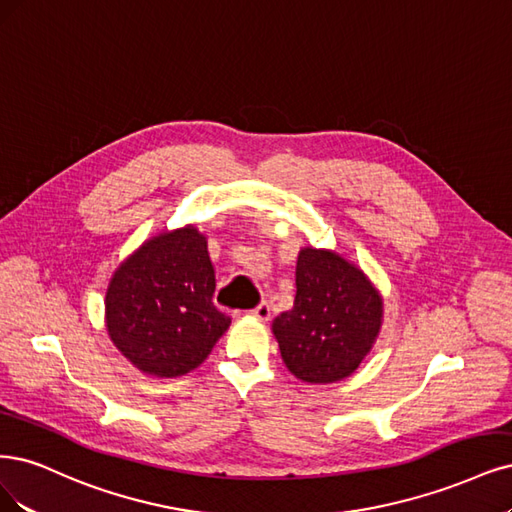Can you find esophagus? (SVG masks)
Returning a JSON list of instances; mask_svg holds the SVG:
<instances>
[{"label":"esophagus","instance_id":"1","mask_svg":"<svg viewBox=\"0 0 512 512\" xmlns=\"http://www.w3.org/2000/svg\"><path fill=\"white\" fill-rule=\"evenodd\" d=\"M252 317H256V320H260V322H269L271 320V307H269V303H258L252 311H248Z\"/></svg>","mask_w":512,"mask_h":512}]
</instances>
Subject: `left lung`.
I'll list each match as a JSON object with an SVG mask.
<instances>
[{
  "label": "left lung",
  "mask_w": 512,
  "mask_h": 512,
  "mask_svg": "<svg viewBox=\"0 0 512 512\" xmlns=\"http://www.w3.org/2000/svg\"><path fill=\"white\" fill-rule=\"evenodd\" d=\"M381 326L383 296L358 264L311 245L298 252L294 307L271 326L296 379L337 383L354 375Z\"/></svg>",
  "instance_id": "8db88e82"
}]
</instances>
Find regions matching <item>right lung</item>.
I'll use <instances>...</instances> for the list:
<instances>
[{
	"mask_svg": "<svg viewBox=\"0 0 512 512\" xmlns=\"http://www.w3.org/2000/svg\"><path fill=\"white\" fill-rule=\"evenodd\" d=\"M216 271L195 224L146 239L105 292V330L146 375L173 379L205 362L231 317L211 303Z\"/></svg>",
	"mask_w": 512,
	"mask_h": 512,
	"instance_id": "right-lung-1",
	"label": "right lung"
}]
</instances>
